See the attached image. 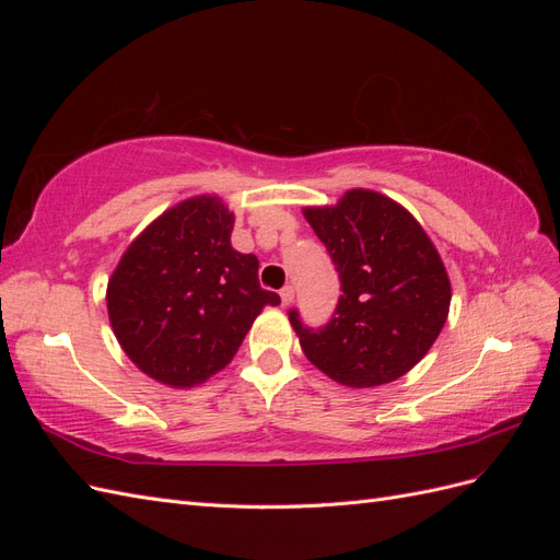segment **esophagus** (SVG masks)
Here are the masks:
<instances>
[{"mask_svg": "<svg viewBox=\"0 0 560 560\" xmlns=\"http://www.w3.org/2000/svg\"><path fill=\"white\" fill-rule=\"evenodd\" d=\"M280 301H282V306H290V303L294 301V287L292 284H284L282 290H280Z\"/></svg>", "mask_w": 560, "mask_h": 560, "instance_id": "obj_1", "label": "esophagus"}]
</instances>
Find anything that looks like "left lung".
Instances as JSON below:
<instances>
[{
	"instance_id": "1",
	"label": "left lung",
	"mask_w": 560,
	"mask_h": 560,
	"mask_svg": "<svg viewBox=\"0 0 560 560\" xmlns=\"http://www.w3.org/2000/svg\"><path fill=\"white\" fill-rule=\"evenodd\" d=\"M341 278L325 329L290 322L306 358L346 387H378L425 358L451 308V280L434 243L397 200L350 189L336 206L303 208Z\"/></svg>"
}]
</instances>
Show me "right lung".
<instances>
[{"label":"right lung","mask_w":560,"mask_h":560,"mask_svg":"<svg viewBox=\"0 0 560 560\" xmlns=\"http://www.w3.org/2000/svg\"><path fill=\"white\" fill-rule=\"evenodd\" d=\"M235 214L200 194L159 214L118 259L107 313L142 374L196 387L238 352L252 322L280 296L259 284V259L231 247Z\"/></svg>","instance_id":"obj_1"}]
</instances>
